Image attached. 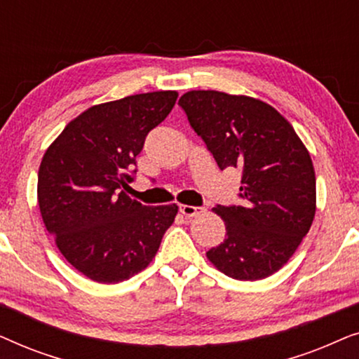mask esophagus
I'll list each match as a JSON object with an SVG mask.
<instances>
[{
    "label": "esophagus",
    "mask_w": 359,
    "mask_h": 359,
    "mask_svg": "<svg viewBox=\"0 0 359 359\" xmlns=\"http://www.w3.org/2000/svg\"><path fill=\"white\" fill-rule=\"evenodd\" d=\"M180 212L183 214L184 217H196V215H199V214L204 212V208H198V205L183 204V205H180Z\"/></svg>",
    "instance_id": "esophagus-1"
}]
</instances>
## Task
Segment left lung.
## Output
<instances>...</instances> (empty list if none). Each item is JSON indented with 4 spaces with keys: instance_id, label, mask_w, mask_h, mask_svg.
I'll return each mask as SVG.
<instances>
[{
    "instance_id": "obj_1",
    "label": "left lung",
    "mask_w": 359,
    "mask_h": 359,
    "mask_svg": "<svg viewBox=\"0 0 359 359\" xmlns=\"http://www.w3.org/2000/svg\"><path fill=\"white\" fill-rule=\"evenodd\" d=\"M180 106L219 168L242 171V205L212 209L227 235L208 259L240 281L271 276L316 215V171L306 145L273 106L255 97L199 90L184 93Z\"/></svg>"
}]
</instances>
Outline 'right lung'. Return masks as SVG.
Returning <instances> with one entry per match:
<instances>
[{"instance_id": "1", "label": "right lung", "mask_w": 359, "mask_h": 359, "mask_svg": "<svg viewBox=\"0 0 359 359\" xmlns=\"http://www.w3.org/2000/svg\"><path fill=\"white\" fill-rule=\"evenodd\" d=\"M176 97V91H154L93 106L43 154L42 220L67 262L93 281L116 284L145 269L175 222L176 204L144 205L124 189L147 134L165 121Z\"/></svg>"}]
</instances>
